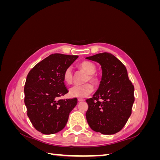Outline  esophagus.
I'll list each match as a JSON object with an SVG mask.
<instances>
[{
    "label": "esophagus",
    "mask_w": 160,
    "mask_h": 160,
    "mask_svg": "<svg viewBox=\"0 0 160 160\" xmlns=\"http://www.w3.org/2000/svg\"><path fill=\"white\" fill-rule=\"evenodd\" d=\"M84 101L83 99H81V98H78V101Z\"/></svg>",
    "instance_id": "obj_1"
}]
</instances>
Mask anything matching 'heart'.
Segmentation results:
<instances>
[{
    "label": "heart",
    "mask_w": 160,
    "mask_h": 160,
    "mask_svg": "<svg viewBox=\"0 0 160 160\" xmlns=\"http://www.w3.org/2000/svg\"><path fill=\"white\" fill-rule=\"evenodd\" d=\"M79 67L85 71L88 75L86 76L85 82L91 81L94 84L98 83V78L95 74L96 72V66L89 61H83L79 65ZM73 79L71 67H69L63 72V79L67 84H71ZM94 89L93 85L91 83H87L83 85H75L69 89V93L72 98H85L93 92Z\"/></svg>",
    "instance_id": "obj_1"
}]
</instances>
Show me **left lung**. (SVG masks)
I'll return each mask as SVG.
<instances>
[{
    "label": "left lung",
    "instance_id": "left-lung-1",
    "mask_svg": "<svg viewBox=\"0 0 160 160\" xmlns=\"http://www.w3.org/2000/svg\"><path fill=\"white\" fill-rule=\"evenodd\" d=\"M99 62L102 77L99 89L91 98L87 99L86 119L96 132L111 135L119 132L132 114L134 87L129 79L126 67L109 52L86 57Z\"/></svg>",
    "mask_w": 160,
    "mask_h": 160
}]
</instances>
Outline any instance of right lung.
Returning a JSON list of instances; mask_svg holds the SVG:
<instances>
[{"label":"right lung","instance_id":"obj_1","mask_svg":"<svg viewBox=\"0 0 160 160\" xmlns=\"http://www.w3.org/2000/svg\"><path fill=\"white\" fill-rule=\"evenodd\" d=\"M77 55L55 53L42 60L28 72L24 88L27 115L37 131L46 135L63 129L77 98L58 100L68 93L63 72Z\"/></svg>","mask_w":160,"mask_h":160}]
</instances>
